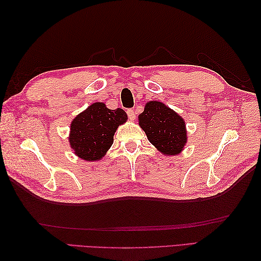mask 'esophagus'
<instances>
[{"instance_id": "1", "label": "esophagus", "mask_w": 261, "mask_h": 261, "mask_svg": "<svg viewBox=\"0 0 261 261\" xmlns=\"http://www.w3.org/2000/svg\"><path fill=\"white\" fill-rule=\"evenodd\" d=\"M126 114H127V116H129V119L130 120H135L136 119V112H135V110L134 109H129L126 111Z\"/></svg>"}]
</instances>
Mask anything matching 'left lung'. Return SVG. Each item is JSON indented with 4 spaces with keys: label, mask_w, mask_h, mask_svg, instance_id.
I'll return each instance as SVG.
<instances>
[{
    "label": "left lung",
    "mask_w": 261,
    "mask_h": 261,
    "mask_svg": "<svg viewBox=\"0 0 261 261\" xmlns=\"http://www.w3.org/2000/svg\"><path fill=\"white\" fill-rule=\"evenodd\" d=\"M139 124L148 140L163 153L177 154L185 146L187 137L184 120L162 102L147 103L139 115Z\"/></svg>",
    "instance_id": "left-lung-1"
}]
</instances>
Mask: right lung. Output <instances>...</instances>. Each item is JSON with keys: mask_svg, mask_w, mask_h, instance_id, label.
<instances>
[{"mask_svg": "<svg viewBox=\"0 0 261 261\" xmlns=\"http://www.w3.org/2000/svg\"><path fill=\"white\" fill-rule=\"evenodd\" d=\"M122 109L110 110L97 102L71 122L69 142L80 158L87 162L101 159L113 143L116 127L126 121Z\"/></svg>", "mask_w": 261, "mask_h": 261, "instance_id": "right-lung-1", "label": "right lung"}]
</instances>
